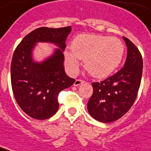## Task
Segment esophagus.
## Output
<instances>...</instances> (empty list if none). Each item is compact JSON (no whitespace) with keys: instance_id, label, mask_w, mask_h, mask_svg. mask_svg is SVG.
<instances>
[{"instance_id":"1","label":"esophagus","mask_w":151,"mask_h":151,"mask_svg":"<svg viewBox=\"0 0 151 151\" xmlns=\"http://www.w3.org/2000/svg\"><path fill=\"white\" fill-rule=\"evenodd\" d=\"M84 82H85L84 81L81 80V79H77V80L75 81L74 84H73V85H74V86H78V85H81V84H83Z\"/></svg>"}]
</instances>
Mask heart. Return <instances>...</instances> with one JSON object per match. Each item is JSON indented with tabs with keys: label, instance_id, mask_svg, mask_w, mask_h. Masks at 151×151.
Instances as JSON below:
<instances>
[{
	"label": "heart",
	"instance_id": "obj_1",
	"mask_svg": "<svg viewBox=\"0 0 151 151\" xmlns=\"http://www.w3.org/2000/svg\"><path fill=\"white\" fill-rule=\"evenodd\" d=\"M124 47L117 37L100 35H78L71 44V51L64 52L69 72L75 74L79 61L85 60V68L95 78H104L110 75L121 63Z\"/></svg>",
	"mask_w": 151,
	"mask_h": 151
}]
</instances>
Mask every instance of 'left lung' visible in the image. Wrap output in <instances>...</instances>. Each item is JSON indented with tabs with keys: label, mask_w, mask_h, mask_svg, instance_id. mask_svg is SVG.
Listing matches in <instances>:
<instances>
[{
	"label": "left lung",
	"mask_w": 151,
	"mask_h": 151,
	"mask_svg": "<svg viewBox=\"0 0 151 151\" xmlns=\"http://www.w3.org/2000/svg\"><path fill=\"white\" fill-rule=\"evenodd\" d=\"M123 39L128 48L124 66L104 81L92 83L93 93L88 102V111L103 123L115 122L125 114L133 105L140 86L142 55L130 40Z\"/></svg>",
	"instance_id": "left-lung-1"
}]
</instances>
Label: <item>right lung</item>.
<instances>
[{
	"mask_svg": "<svg viewBox=\"0 0 151 151\" xmlns=\"http://www.w3.org/2000/svg\"><path fill=\"white\" fill-rule=\"evenodd\" d=\"M71 27H40L28 34L15 48L11 64V82L15 99L27 115L38 120L52 117L59 109L58 95L75 80L64 70L63 51ZM37 42H50L59 47L41 63L32 58Z\"/></svg>",
	"mask_w": 151,
	"mask_h": 151,
	"instance_id": "obj_1",
	"label": "right lung"
}]
</instances>
